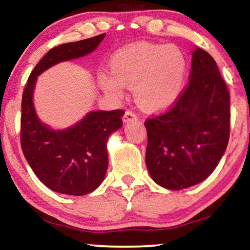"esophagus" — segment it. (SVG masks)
<instances>
[{"label": "esophagus", "mask_w": 250, "mask_h": 250, "mask_svg": "<svg viewBox=\"0 0 250 250\" xmlns=\"http://www.w3.org/2000/svg\"><path fill=\"white\" fill-rule=\"evenodd\" d=\"M137 119H138L137 115H136L134 112L127 110V112H125V116H123V122H125V123H131V122H134V121H137Z\"/></svg>", "instance_id": "34e87169"}]
</instances>
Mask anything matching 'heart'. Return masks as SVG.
I'll use <instances>...</instances> for the list:
<instances>
[{"label":"heart","instance_id":"heart-1","mask_svg":"<svg viewBox=\"0 0 250 250\" xmlns=\"http://www.w3.org/2000/svg\"><path fill=\"white\" fill-rule=\"evenodd\" d=\"M110 70L99 75V85L107 96L121 99L125 86H129L143 108L163 110L172 106L181 94L188 62L176 46L136 42L113 56Z\"/></svg>","mask_w":250,"mask_h":250}]
</instances>
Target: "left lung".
I'll return each mask as SVG.
<instances>
[{"label":"left lung","mask_w":250,"mask_h":250,"mask_svg":"<svg viewBox=\"0 0 250 250\" xmlns=\"http://www.w3.org/2000/svg\"><path fill=\"white\" fill-rule=\"evenodd\" d=\"M229 94L217 63L195 48L188 86L165 114L147 119L145 163L157 185L169 190L204 181L225 153Z\"/></svg>","instance_id":"1"}]
</instances>
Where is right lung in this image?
<instances>
[{
	"label": "right lung",
	"mask_w": 250,
	"mask_h": 250,
	"mask_svg": "<svg viewBox=\"0 0 250 250\" xmlns=\"http://www.w3.org/2000/svg\"><path fill=\"white\" fill-rule=\"evenodd\" d=\"M105 36L104 33L50 49L31 72L24 90L21 150L38 179L59 194L83 196L102 185L108 167L107 141L122 127L125 112L92 110L70 127L50 128L39 119L33 104L38 76L58 63L91 54Z\"/></svg>",
	"instance_id": "add662e5"
}]
</instances>
